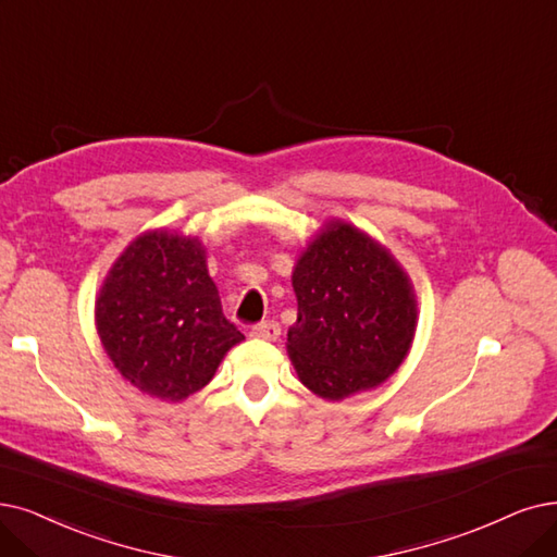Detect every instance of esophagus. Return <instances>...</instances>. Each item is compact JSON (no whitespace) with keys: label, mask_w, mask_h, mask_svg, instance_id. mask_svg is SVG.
Listing matches in <instances>:
<instances>
[{"label":"esophagus","mask_w":557,"mask_h":557,"mask_svg":"<svg viewBox=\"0 0 557 557\" xmlns=\"http://www.w3.org/2000/svg\"><path fill=\"white\" fill-rule=\"evenodd\" d=\"M251 336L260 338V341H276L281 336V326L274 320H267V322H260L251 329Z\"/></svg>","instance_id":"1"}]
</instances>
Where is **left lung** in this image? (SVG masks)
<instances>
[{
  "label": "left lung",
  "mask_w": 557,
  "mask_h": 557,
  "mask_svg": "<svg viewBox=\"0 0 557 557\" xmlns=\"http://www.w3.org/2000/svg\"><path fill=\"white\" fill-rule=\"evenodd\" d=\"M287 354L299 382L331 403L382 386L413 343V283L361 228L331 219L301 251Z\"/></svg>",
  "instance_id": "obj_1"
}]
</instances>
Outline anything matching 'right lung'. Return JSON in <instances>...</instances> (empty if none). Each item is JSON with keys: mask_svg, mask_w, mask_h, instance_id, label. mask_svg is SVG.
<instances>
[{"mask_svg": "<svg viewBox=\"0 0 557 557\" xmlns=\"http://www.w3.org/2000/svg\"><path fill=\"white\" fill-rule=\"evenodd\" d=\"M203 242L146 231L111 264L96 297L100 343L125 380L150 397L183 403L210 384L244 336L221 310Z\"/></svg>", "mask_w": 557, "mask_h": 557, "instance_id": "add662e5", "label": "right lung"}]
</instances>
